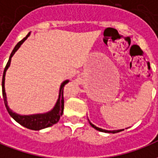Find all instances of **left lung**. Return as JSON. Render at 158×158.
<instances>
[{"label":"left lung","instance_id":"left-lung-1","mask_svg":"<svg viewBox=\"0 0 158 158\" xmlns=\"http://www.w3.org/2000/svg\"><path fill=\"white\" fill-rule=\"evenodd\" d=\"M89 124L92 126L94 129H96V130H98V131H101V132H105V133H113V134H115V133L120 132V131H123V129H118V130H106V129H101V128H98V127H96V125H94L93 123L89 122ZM126 129H128V128H126Z\"/></svg>","mask_w":158,"mask_h":158}]
</instances>
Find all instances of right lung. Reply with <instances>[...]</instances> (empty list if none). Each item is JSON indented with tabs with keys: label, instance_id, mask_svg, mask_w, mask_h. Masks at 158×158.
Wrapping results in <instances>:
<instances>
[{
	"label": "right lung",
	"instance_id": "right-lung-1",
	"mask_svg": "<svg viewBox=\"0 0 158 158\" xmlns=\"http://www.w3.org/2000/svg\"><path fill=\"white\" fill-rule=\"evenodd\" d=\"M30 35V33H29L25 38L19 41L16 46L13 49V51L10 55L9 60L6 68L3 72V76H2V96H3V100L5 103L6 108L7 110V112L10 114V116L15 120L16 122H18L19 124H21L23 127H25L27 129H32V130H40L42 129L48 128L50 126H52L58 122L60 117L62 116L63 113V108H64V99H63V87L67 83H69V80H65L62 83V85L60 86L59 89V96L58 99L56 101L55 106L51 110L50 112L45 113H39V114H32V115H19L18 113H13L12 110L9 108L7 105V101H6V95L5 91V75L6 70L8 69L9 66L11 64V60H12V56L15 54V52L19 50V48L21 46L23 42L25 41L26 39Z\"/></svg>",
	"mask_w": 158,
	"mask_h": 158
}]
</instances>
